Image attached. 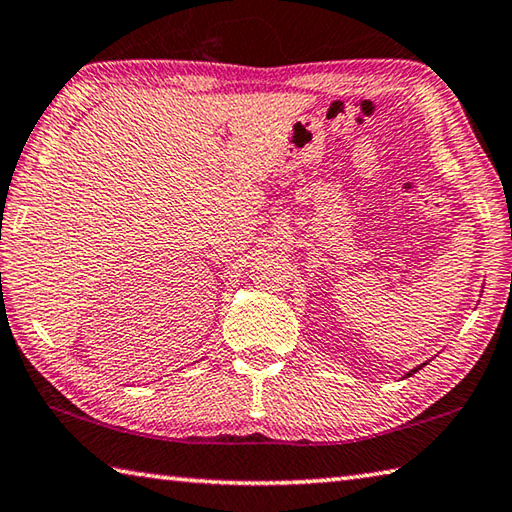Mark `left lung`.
Returning a JSON list of instances; mask_svg holds the SVG:
<instances>
[{
    "mask_svg": "<svg viewBox=\"0 0 512 512\" xmlns=\"http://www.w3.org/2000/svg\"><path fill=\"white\" fill-rule=\"evenodd\" d=\"M425 365H427V362H423V365H418V367H414V369H410V371H407V374H405V376H403V378H410V376H414V374H416V371H418V369H423V367H425Z\"/></svg>",
    "mask_w": 512,
    "mask_h": 512,
    "instance_id": "obj_1",
    "label": "left lung"
}]
</instances>
